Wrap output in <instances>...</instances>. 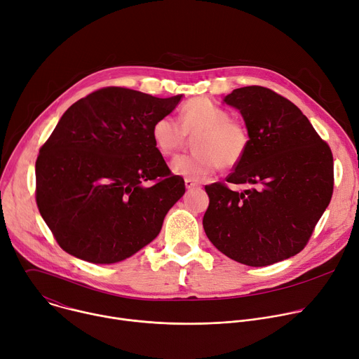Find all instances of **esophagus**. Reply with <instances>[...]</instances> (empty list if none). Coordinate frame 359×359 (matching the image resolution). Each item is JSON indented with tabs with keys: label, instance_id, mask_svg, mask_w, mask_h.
<instances>
[{
	"label": "esophagus",
	"instance_id": "34e87169",
	"mask_svg": "<svg viewBox=\"0 0 359 359\" xmlns=\"http://www.w3.org/2000/svg\"><path fill=\"white\" fill-rule=\"evenodd\" d=\"M185 187L189 189V188H194V187H197V184L194 182V181H192V180H185Z\"/></svg>",
	"mask_w": 359,
	"mask_h": 359
}]
</instances>
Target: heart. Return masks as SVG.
<instances>
[{"instance_id":"obj_1","label":"heart","mask_w":359,"mask_h":359,"mask_svg":"<svg viewBox=\"0 0 359 359\" xmlns=\"http://www.w3.org/2000/svg\"><path fill=\"white\" fill-rule=\"evenodd\" d=\"M152 141L163 156H174L187 145V136L194 137L192 155L175 158L171 170L192 181H204L222 165L234 167L249 149L250 135L245 125L231 119L227 109L207 97L189 99L181 109L178 122L161 116L152 125Z\"/></svg>"}]
</instances>
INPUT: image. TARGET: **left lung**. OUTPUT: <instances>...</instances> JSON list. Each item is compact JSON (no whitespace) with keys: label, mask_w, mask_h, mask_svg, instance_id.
Wrapping results in <instances>:
<instances>
[{"label":"left lung","mask_w":359,"mask_h":359,"mask_svg":"<svg viewBox=\"0 0 359 359\" xmlns=\"http://www.w3.org/2000/svg\"><path fill=\"white\" fill-rule=\"evenodd\" d=\"M224 102L240 110L250 135L243 161L224 182L205 185L203 226L227 257L253 267L305 249L334 192V156L302 110L263 86L234 89Z\"/></svg>","instance_id":"8db88e82"}]
</instances>
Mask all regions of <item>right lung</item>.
Listing matches in <instances>:
<instances>
[{"instance_id": "1", "label": "right lung", "mask_w": 359, "mask_h": 359, "mask_svg": "<svg viewBox=\"0 0 359 359\" xmlns=\"http://www.w3.org/2000/svg\"><path fill=\"white\" fill-rule=\"evenodd\" d=\"M181 96L112 86L66 110L36 161L37 207L66 253L110 264L159 234L185 184L156 151L151 130Z\"/></svg>"}]
</instances>
